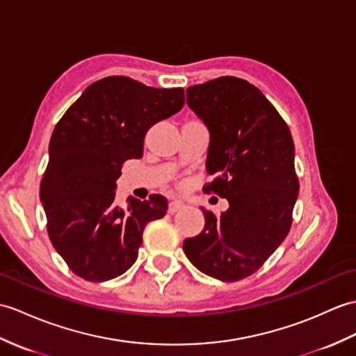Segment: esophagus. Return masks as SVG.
Masks as SVG:
<instances>
[{
  "instance_id": "esophagus-1",
  "label": "esophagus",
  "mask_w": 356,
  "mask_h": 356,
  "mask_svg": "<svg viewBox=\"0 0 356 356\" xmlns=\"http://www.w3.org/2000/svg\"><path fill=\"white\" fill-rule=\"evenodd\" d=\"M184 208H185L184 203L179 202V200H175V202H170V204H168V212H170V213H176V212L184 209Z\"/></svg>"
}]
</instances>
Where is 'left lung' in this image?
I'll use <instances>...</instances> for the list:
<instances>
[{
	"label": "left lung",
	"instance_id": "obj_1",
	"mask_svg": "<svg viewBox=\"0 0 356 356\" xmlns=\"http://www.w3.org/2000/svg\"><path fill=\"white\" fill-rule=\"evenodd\" d=\"M186 103L211 136L206 168L217 177L203 189L227 198L229 209L202 208L204 229L184 250L204 275L235 282L259 270L290 232L299 195L291 131L266 95L238 77L189 86Z\"/></svg>",
	"mask_w": 356,
	"mask_h": 356
}]
</instances>
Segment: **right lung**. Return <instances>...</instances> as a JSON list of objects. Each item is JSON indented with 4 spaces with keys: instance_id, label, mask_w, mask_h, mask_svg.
<instances>
[{
    "instance_id": "1",
    "label": "right lung",
    "mask_w": 356,
    "mask_h": 356,
    "mask_svg": "<svg viewBox=\"0 0 356 356\" xmlns=\"http://www.w3.org/2000/svg\"><path fill=\"white\" fill-rule=\"evenodd\" d=\"M185 104L181 88H150L112 76L95 81L56 124L40 202L51 244L70 270L89 282L134 266L147 222L167 213V198L115 202L122 163L144 153L147 130Z\"/></svg>"
}]
</instances>
